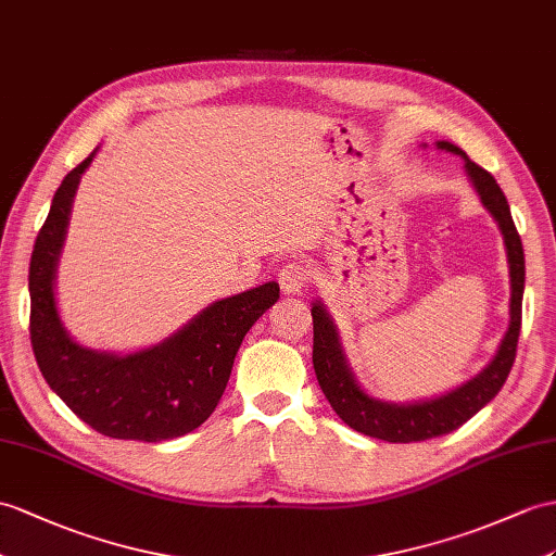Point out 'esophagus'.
<instances>
[{
  "instance_id": "1",
  "label": "esophagus",
  "mask_w": 556,
  "mask_h": 556,
  "mask_svg": "<svg viewBox=\"0 0 556 556\" xmlns=\"http://www.w3.org/2000/svg\"><path fill=\"white\" fill-rule=\"evenodd\" d=\"M280 288L288 294H302L311 282V268L304 262H288L278 274Z\"/></svg>"
}]
</instances>
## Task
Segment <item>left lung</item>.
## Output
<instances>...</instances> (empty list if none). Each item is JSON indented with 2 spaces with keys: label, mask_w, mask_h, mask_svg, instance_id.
Returning <instances> with one entry per match:
<instances>
[{
  "label": "left lung",
  "mask_w": 556,
  "mask_h": 556,
  "mask_svg": "<svg viewBox=\"0 0 556 556\" xmlns=\"http://www.w3.org/2000/svg\"><path fill=\"white\" fill-rule=\"evenodd\" d=\"M437 146L441 151L455 153L465 160V169L473 188H477L483 207L493 214L500 231H503L511 280L509 328L503 337V342H500L493 361L463 387H457L448 391V394L431 401L387 403L368 396L358 387L356 377L351 372L344 358L334 323L328 316V311L323 308V304L316 302L314 308H311V316H314V370L325 399L330 401L332 410L340 415L351 429L361 431L365 437L382 439L389 443H413L451 434L457 427H463L469 417L477 415L485 403H491L497 391L503 389L511 370L521 330L526 264L521 238L517 233V226H514L507 198L500 191L493 174L479 167L477 162H471L463 148H457L448 141H439Z\"/></svg>",
  "instance_id": "1"
}]
</instances>
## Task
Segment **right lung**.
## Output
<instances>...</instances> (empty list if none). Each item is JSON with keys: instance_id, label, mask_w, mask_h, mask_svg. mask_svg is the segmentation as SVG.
I'll list each match as a JSON object with an SVG mask.
<instances>
[{"instance_id": "1", "label": "right lung", "mask_w": 556, "mask_h": 556, "mask_svg": "<svg viewBox=\"0 0 556 556\" xmlns=\"http://www.w3.org/2000/svg\"><path fill=\"white\" fill-rule=\"evenodd\" d=\"M93 153L65 176L30 260V342L47 384L99 434L157 443L198 429L231 377L242 337L280 296L278 282L226 296L151 349L117 356L79 346L59 318L53 280L79 176Z\"/></svg>"}]
</instances>
